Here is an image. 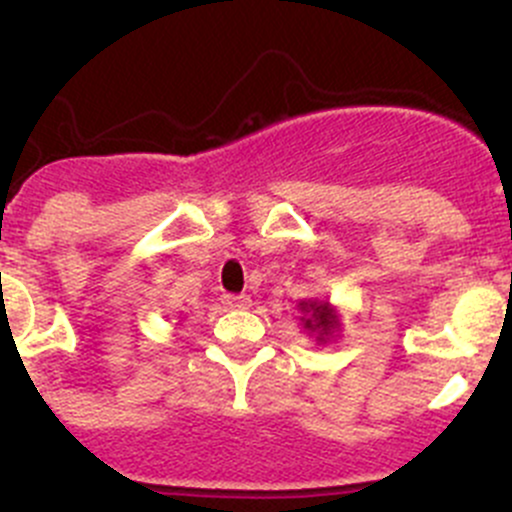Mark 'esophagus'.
I'll return each mask as SVG.
<instances>
[{
  "label": "esophagus",
  "instance_id": "34e87169",
  "mask_svg": "<svg viewBox=\"0 0 512 512\" xmlns=\"http://www.w3.org/2000/svg\"><path fill=\"white\" fill-rule=\"evenodd\" d=\"M223 304L227 309H247L250 297L247 294H223Z\"/></svg>",
  "mask_w": 512,
  "mask_h": 512
}]
</instances>
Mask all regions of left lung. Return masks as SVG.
<instances>
[{"mask_svg":"<svg viewBox=\"0 0 512 512\" xmlns=\"http://www.w3.org/2000/svg\"><path fill=\"white\" fill-rule=\"evenodd\" d=\"M299 309L309 314V317L304 319V329H309V332H319V334H322L319 339H324L327 334H332V329L337 327V322H334V314H332V309H329V304L302 302V304H299Z\"/></svg>","mask_w":512,"mask_h":512,"instance_id":"8db88e82","label":"left lung"}]
</instances>
